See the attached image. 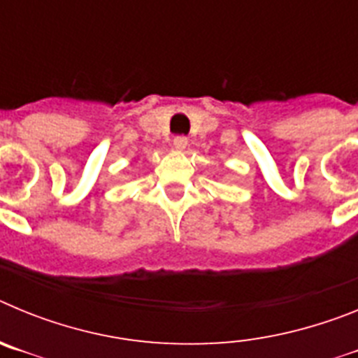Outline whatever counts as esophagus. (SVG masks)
Instances as JSON below:
<instances>
[{
  "label": "esophagus",
  "mask_w": 358,
  "mask_h": 358,
  "mask_svg": "<svg viewBox=\"0 0 358 358\" xmlns=\"http://www.w3.org/2000/svg\"><path fill=\"white\" fill-rule=\"evenodd\" d=\"M173 147H176L177 150H185V148L188 147V138H186V136H176V138H173Z\"/></svg>",
  "instance_id": "1"
}]
</instances>
